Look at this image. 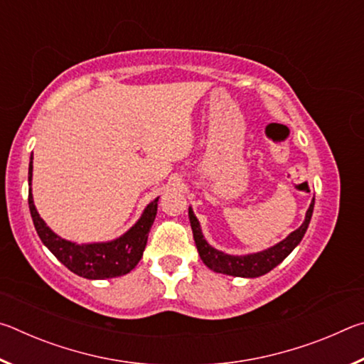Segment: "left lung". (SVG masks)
<instances>
[{
  "label": "left lung",
  "instance_id": "1",
  "mask_svg": "<svg viewBox=\"0 0 364 364\" xmlns=\"http://www.w3.org/2000/svg\"><path fill=\"white\" fill-rule=\"evenodd\" d=\"M313 207H315V199L311 200L310 207H308L304 223H301L299 230L289 234L284 241H281L279 244H276L267 250L249 255H228L223 254V252L213 249L212 245H208L204 236H202L200 225L196 218L193 208H189V221L191 228H193V236L196 241L197 252H199L202 262H204L208 268L213 269L215 273L237 276V278H258V276L267 274L268 271L278 267V264L297 247L301 237L305 236L308 225H310Z\"/></svg>",
  "mask_w": 364,
  "mask_h": 364
}]
</instances>
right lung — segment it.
<instances>
[{
	"label": "right lung",
	"mask_w": 364,
	"mask_h": 364,
	"mask_svg": "<svg viewBox=\"0 0 364 364\" xmlns=\"http://www.w3.org/2000/svg\"><path fill=\"white\" fill-rule=\"evenodd\" d=\"M33 159V157H32ZM30 159L28 165V186L32 184L33 164ZM157 200H152L144 208L141 218L123 236L110 242L96 244H75L59 237L46 226L45 221L36 212L33 204L32 188L28 189V208L32 215L35 230L38 232L41 242L53 252L58 260L65 264L72 273L86 279H109L123 276L136 267L143 257V252L149 236L154 218L157 215Z\"/></svg>",
	"instance_id": "right-lung-1"
}]
</instances>
